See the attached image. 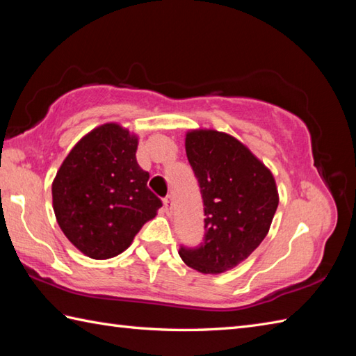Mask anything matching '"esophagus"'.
<instances>
[{"label": "esophagus", "mask_w": 356, "mask_h": 356, "mask_svg": "<svg viewBox=\"0 0 356 356\" xmlns=\"http://www.w3.org/2000/svg\"><path fill=\"white\" fill-rule=\"evenodd\" d=\"M171 208H172V197H171V195H166V197L163 199V209H165V213H170Z\"/></svg>", "instance_id": "obj_1"}]
</instances>
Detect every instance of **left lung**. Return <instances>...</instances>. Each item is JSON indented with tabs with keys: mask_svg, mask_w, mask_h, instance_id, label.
<instances>
[{
	"mask_svg": "<svg viewBox=\"0 0 356 356\" xmlns=\"http://www.w3.org/2000/svg\"><path fill=\"white\" fill-rule=\"evenodd\" d=\"M185 149L200 186L205 236L197 248H180V259L202 274H222L246 260L269 232L278 207L275 179L231 134L191 130Z\"/></svg>",
	"mask_w": 356,
	"mask_h": 356,
	"instance_id": "8db88e82",
	"label": "left lung"
}]
</instances>
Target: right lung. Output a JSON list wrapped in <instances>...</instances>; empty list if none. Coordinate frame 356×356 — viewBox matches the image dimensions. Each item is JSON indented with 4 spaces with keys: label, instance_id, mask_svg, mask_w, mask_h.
<instances>
[{
    "label": "right lung",
    "instance_id": "add662e5",
    "mask_svg": "<svg viewBox=\"0 0 356 356\" xmlns=\"http://www.w3.org/2000/svg\"><path fill=\"white\" fill-rule=\"evenodd\" d=\"M138 136L110 122L86 134L51 184L53 211L65 237L95 260L116 257L162 207L136 161Z\"/></svg>",
    "mask_w": 356,
    "mask_h": 356
}]
</instances>
